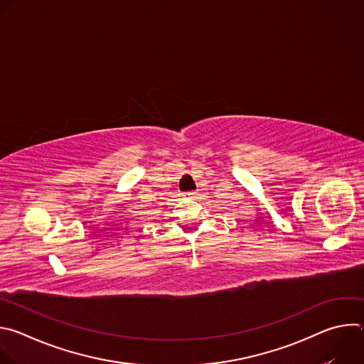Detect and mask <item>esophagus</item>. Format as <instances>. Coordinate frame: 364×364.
I'll return each mask as SVG.
<instances>
[{"label":"esophagus","mask_w":364,"mask_h":364,"mask_svg":"<svg viewBox=\"0 0 364 364\" xmlns=\"http://www.w3.org/2000/svg\"><path fill=\"white\" fill-rule=\"evenodd\" d=\"M187 196H190V197H194V196H196V193H187Z\"/></svg>","instance_id":"34e87169"}]
</instances>
